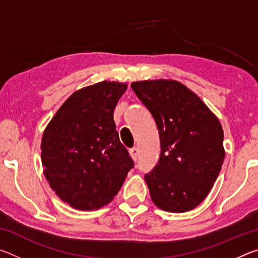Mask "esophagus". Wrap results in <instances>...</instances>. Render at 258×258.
Returning <instances> with one entry per match:
<instances>
[{
	"instance_id": "obj_1",
	"label": "esophagus",
	"mask_w": 258,
	"mask_h": 258,
	"mask_svg": "<svg viewBox=\"0 0 258 258\" xmlns=\"http://www.w3.org/2000/svg\"><path fill=\"white\" fill-rule=\"evenodd\" d=\"M130 155L132 157L133 160H137L138 159V156H139V149L137 147H133L130 149Z\"/></svg>"
}]
</instances>
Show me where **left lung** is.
I'll use <instances>...</instances> for the list:
<instances>
[{
  "instance_id": "left-lung-1",
  "label": "left lung",
  "mask_w": 258,
  "mask_h": 258,
  "mask_svg": "<svg viewBox=\"0 0 258 258\" xmlns=\"http://www.w3.org/2000/svg\"><path fill=\"white\" fill-rule=\"evenodd\" d=\"M131 87L159 131L158 164L145 175L152 202L166 212L191 211L207 197L223 164L220 120L180 82L141 81Z\"/></svg>"
}]
</instances>
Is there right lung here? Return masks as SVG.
I'll return each mask as SVG.
<instances>
[{
	"mask_svg": "<svg viewBox=\"0 0 258 258\" xmlns=\"http://www.w3.org/2000/svg\"><path fill=\"white\" fill-rule=\"evenodd\" d=\"M127 84L99 82L74 92L47 124L42 165L62 202L92 211L111 202L134 163L119 141L113 110Z\"/></svg>",
	"mask_w": 258,
	"mask_h": 258,
	"instance_id": "obj_1",
	"label": "right lung"
}]
</instances>
